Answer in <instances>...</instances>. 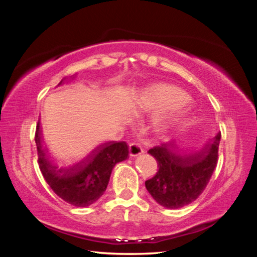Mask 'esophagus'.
<instances>
[{"label": "esophagus", "instance_id": "1", "mask_svg": "<svg viewBox=\"0 0 257 257\" xmlns=\"http://www.w3.org/2000/svg\"><path fill=\"white\" fill-rule=\"evenodd\" d=\"M130 157H137V155L144 153V149L136 143H132L128 147Z\"/></svg>", "mask_w": 257, "mask_h": 257}]
</instances>
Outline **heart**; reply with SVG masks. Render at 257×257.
Returning <instances> with one entry per match:
<instances>
[{
  "label": "heart",
  "mask_w": 257,
  "mask_h": 257,
  "mask_svg": "<svg viewBox=\"0 0 257 257\" xmlns=\"http://www.w3.org/2000/svg\"><path fill=\"white\" fill-rule=\"evenodd\" d=\"M191 105L190 95L173 84L155 83L146 88L134 103L136 114L153 112L150 126L155 133H162L180 122Z\"/></svg>",
  "instance_id": "b5f03b06"
}]
</instances>
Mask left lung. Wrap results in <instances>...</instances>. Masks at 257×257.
<instances>
[{"instance_id": "8db88e82", "label": "left lung", "mask_w": 257, "mask_h": 257, "mask_svg": "<svg viewBox=\"0 0 257 257\" xmlns=\"http://www.w3.org/2000/svg\"><path fill=\"white\" fill-rule=\"evenodd\" d=\"M221 133L196 154L179 151L173 143L155 146L148 151L158 162L159 170L145 182L158 204L178 209L191 204L204 192L217 163Z\"/></svg>"}]
</instances>
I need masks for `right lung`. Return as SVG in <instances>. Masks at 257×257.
Segmentation results:
<instances>
[{"label":"right lung","instance_id":"right-lung-1","mask_svg":"<svg viewBox=\"0 0 257 257\" xmlns=\"http://www.w3.org/2000/svg\"><path fill=\"white\" fill-rule=\"evenodd\" d=\"M35 143L38 165L46 182L60 198L75 207L94 204L106 191L116 163L126 160L128 155L125 142H108L97 145L73 166L59 167L45 152L40 120L36 125Z\"/></svg>","mask_w":257,"mask_h":257}]
</instances>
